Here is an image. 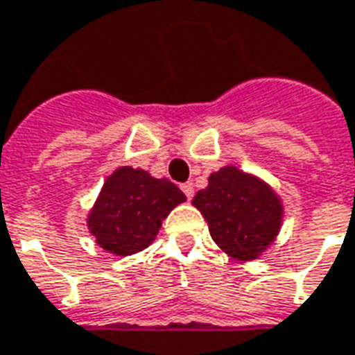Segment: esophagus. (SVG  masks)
<instances>
[{
  "label": "esophagus",
  "mask_w": 355,
  "mask_h": 355,
  "mask_svg": "<svg viewBox=\"0 0 355 355\" xmlns=\"http://www.w3.org/2000/svg\"><path fill=\"white\" fill-rule=\"evenodd\" d=\"M182 191L185 193V197L189 198V200L193 198V195H195V189H193V185H191V183H183Z\"/></svg>",
  "instance_id": "1"
}]
</instances>
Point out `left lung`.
Listing matches in <instances>:
<instances>
[{
	"instance_id": "1",
	"label": "left lung",
	"mask_w": 355,
	"mask_h": 355,
	"mask_svg": "<svg viewBox=\"0 0 355 355\" xmlns=\"http://www.w3.org/2000/svg\"><path fill=\"white\" fill-rule=\"evenodd\" d=\"M193 206L205 216L214 243L241 262L256 260L268 250L283 223L281 197L263 180L237 166L210 173Z\"/></svg>"
}]
</instances>
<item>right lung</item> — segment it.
<instances>
[{
	"label": "right lung",
	"instance_id": "right-lung-1",
	"mask_svg": "<svg viewBox=\"0 0 355 355\" xmlns=\"http://www.w3.org/2000/svg\"><path fill=\"white\" fill-rule=\"evenodd\" d=\"M187 197L170 180L147 170L120 166L103 183L87 214V230L103 250L132 256L157 239L162 220Z\"/></svg>",
	"mask_w": 355,
	"mask_h": 355
}]
</instances>
